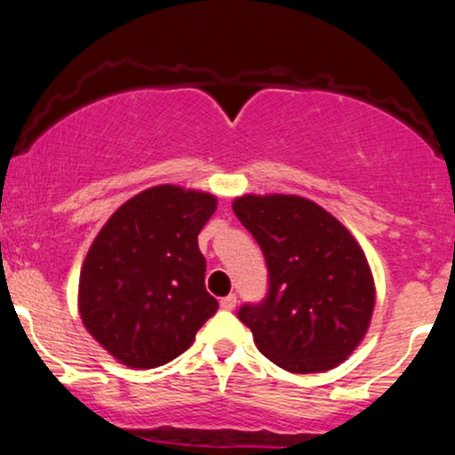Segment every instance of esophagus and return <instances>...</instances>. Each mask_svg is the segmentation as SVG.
<instances>
[{"label":"esophagus","instance_id":"obj_1","mask_svg":"<svg viewBox=\"0 0 455 455\" xmlns=\"http://www.w3.org/2000/svg\"><path fill=\"white\" fill-rule=\"evenodd\" d=\"M235 306H237V297L235 295H227L220 299L222 310H235Z\"/></svg>","mask_w":455,"mask_h":455}]
</instances>
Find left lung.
<instances>
[{"mask_svg": "<svg viewBox=\"0 0 455 455\" xmlns=\"http://www.w3.org/2000/svg\"><path fill=\"white\" fill-rule=\"evenodd\" d=\"M233 212L269 271L265 301L239 310L259 351L295 374L336 368L363 340L377 299L362 245L304 196L243 195Z\"/></svg>", "mask_w": 455, "mask_h": 455, "instance_id": "1", "label": "left lung"}]
</instances>
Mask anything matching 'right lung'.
Returning <instances> with one entry per match:
<instances>
[{"mask_svg":"<svg viewBox=\"0 0 455 455\" xmlns=\"http://www.w3.org/2000/svg\"><path fill=\"white\" fill-rule=\"evenodd\" d=\"M216 207L210 192L154 186L124 203L96 235L78 278V312L119 363H169L216 315L198 250Z\"/></svg>","mask_w":455,"mask_h":455,"instance_id":"1","label":"right lung"}]
</instances>
